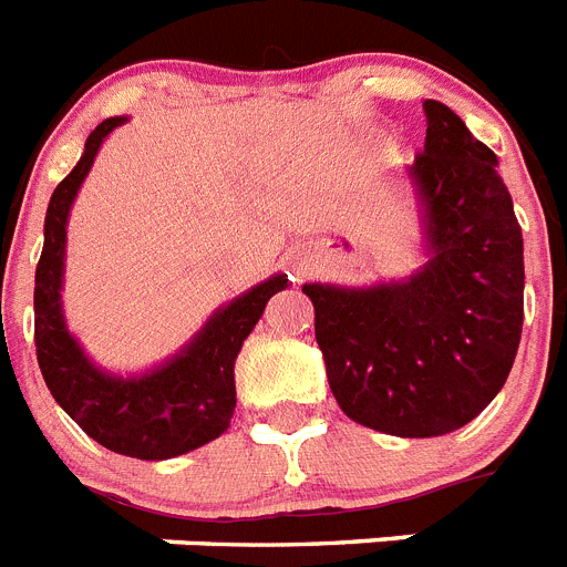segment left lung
<instances>
[{"label":"left lung","instance_id":"obj_1","mask_svg":"<svg viewBox=\"0 0 567 567\" xmlns=\"http://www.w3.org/2000/svg\"><path fill=\"white\" fill-rule=\"evenodd\" d=\"M406 166L423 230L421 268L369 288L302 285L337 403L398 437L461 430L502 392L525 320V241L496 152L437 100Z\"/></svg>","mask_w":567,"mask_h":567}]
</instances>
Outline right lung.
I'll list each match as a JSON object with an SVG mask.
<instances>
[{"label":"right lung","instance_id":"add662e5","mask_svg":"<svg viewBox=\"0 0 567 567\" xmlns=\"http://www.w3.org/2000/svg\"><path fill=\"white\" fill-rule=\"evenodd\" d=\"M126 117H106L89 135L78 166L56 184L45 213V245L33 285V342L45 386L80 430L112 453L141 461H164L216 441L227 432L236 409L233 365L241 342L261 320L288 276L274 274L241 297L216 308L213 317L164 363L141 374H114L85 354L63 313L65 227L97 158L100 146Z\"/></svg>","mask_w":567,"mask_h":567}]
</instances>
